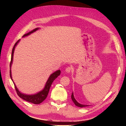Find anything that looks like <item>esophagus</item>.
<instances>
[{"instance_id": "obj_1", "label": "esophagus", "mask_w": 126, "mask_h": 126, "mask_svg": "<svg viewBox=\"0 0 126 126\" xmlns=\"http://www.w3.org/2000/svg\"><path fill=\"white\" fill-rule=\"evenodd\" d=\"M72 71V68L71 67H67L65 69V72H67V73H70Z\"/></svg>"}]
</instances>
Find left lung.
Masks as SVG:
<instances>
[{
    "mask_svg": "<svg viewBox=\"0 0 126 126\" xmlns=\"http://www.w3.org/2000/svg\"><path fill=\"white\" fill-rule=\"evenodd\" d=\"M71 98L72 99V101L74 102V103L75 104V105L77 107H87L89 105H86V104H80L79 103H78V102L76 101V99H75V98L74 97V95H73V92L72 93V95H71Z\"/></svg>",
    "mask_w": 126,
    "mask_h": 126,
    "instance_id": "1",
    "label": "left lung"
}]
</instances>
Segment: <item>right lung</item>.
I'll return each mask as SVG.
<instances>
[{
    "label": "right lung",
    "mask_w": 126,
    "mask_h": 126,
    "mask_svg": "<svg viewBox=\"0 0 126 126\" xmlns=\"http://www.w3.org/2000/svg\"><path fill=\"white\" fill-rule=\"evenodd\" d=\"M39 29H40L39 28H36L35 29H33V31H32L31 32H29L24 34L23 36V38L27 37V36H28L30 34H31L32 33L35 32V31H38V30ZM19 42H20V39L18 40V41L16 42V43L15 44V45H14V47H13V50H12L11 62H10V78H11L12 81L14 83L15 88H16V89L17 94L19 95V97H20L21 98H22L23 99L25 100V101H28L29 102H31V103H32L33 104H40V103H42L43 101H44V100L46 99L47 97L48 93H49V89H50V88L51 87V85H52V83L53 82V81L55 80V79H56L57 77H58V76L60 75L61 71L60 70H58V71H55L54 72V73L51 74L50 76L49 77L47 81L45 86H44V88H43V89H42V91H39V92H38L35 94H27L23 93L19 91V89L16 87V84L14 83L13 80L12 76V71H11V67L12 65L13 61V55H14V50H15V48H16V47L17 46V44H18V43Z\"/></svg>",
    "instance_id": "1"
}]
</instances>
